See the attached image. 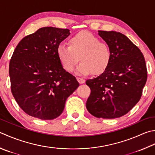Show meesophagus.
<instances>
[{
  "instance_id": "34e87169",
  "label": "esophagus",
  "mask_w": 155,
  "mask_h": 155,
  "mask_svg": "<svg viewBox=\"0 0 155 155\" xmlns=\"http://www.w3.org/2000/svg\"><path fill=\"white\" fill-rule=\"evenodd\" d=\"M77 81H78V83H79L80 84H83V83H84V82H85V80L84 79V78H80V77H77Z\"/></svg>"
}]
</instances>
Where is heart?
Masks as SVG:
<instances>
[{
	"label": "heart",
	"instance_id": "b5f03b06",
	"mask_svg": "<svg viewBox=\"0 0 155 155\" xmlns=\"http://www.w3.org/2000/svg\"><path fill=\"white\" fill-rule=\"evenodd\" d=\"M57 56L66 71H73L80 59L82 62L77 68L78 74L87 75L92 71L94 74H99L110 64L111 51L107 43L89 32L81 31L69 39L68 46L59 45Z\"/></svg>",
	"mask_w": 155,
	"mask_h": 155
}]
</instances>
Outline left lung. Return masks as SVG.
<instances>
[{
	"instance_id": "obj_1",
	"label": "left lung",
	"mask_w": 155,
	"mask_h": 155,
	"mask_svg": "<svg viewBox=\"0 0 155 155\" xmlns=\"http://www.w3.org/2000/svg\"><path fill=\"white\" fill-rule=\"evenodd\" d=\"M111 48L107 69L97 77L87 80L91 94L86 107L93 116L114 119L126 115L140 99L147 80L143 54L125 35L98 31Z\"/></svg>"
}]
</instances>
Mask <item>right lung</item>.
Wrapping results in <instances>:
<instances>
[{"instance_id": "add662e5", "label": "right lung", "mask_w": 155, "mask_h": 155, "mask_svg": "<svg viewBox=\"0 0 155 155\" xmlns=\"http://www.w3.org/2000/svg\"><path fill=\"white\" fill-rule=\"evenodd\" d=\"M70 34L68 29L42 27L25 36L15 48L9 63L11 92L29 116L55 119L79 86L57 56L58 46Z\"/></svg>"}]
</instances>
